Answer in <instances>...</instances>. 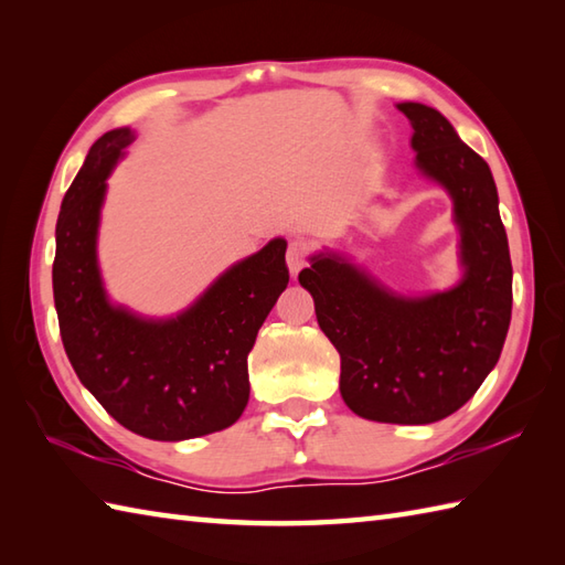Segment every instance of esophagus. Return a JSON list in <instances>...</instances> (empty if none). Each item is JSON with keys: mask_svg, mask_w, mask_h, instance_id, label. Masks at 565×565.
Here are the masks:
<instances>
[{"mask_svg": "<svg viewBox=\"0 0 565 565\" xmlns=\"http://www.w3.org/2000/svg\"><path fill=\"white\" fill-rule=\"evenodd\" d=\"M308 243L306 239H294L289 245V252H286V264H289V271L291 276H296L306 267V259H308Z\"/></svg>", "mask_w": 565, "mask_h": 565, "instance_id": "obj_1", "label": "esophagus"}]
</instances>
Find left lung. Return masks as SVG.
<instances>
[{
    "mask_svg": "<svg viewBox=\"0 0 565 565\" xmlns=\"http://www.w3.org/2000/svg\"><path fill=\"white\" fill-rule=\"evenodd\" d=\"M398 111L413 126L417 172L451 196L461 279L407 296L326 247L298 281L340 352L347 407L374 423L429 425L471 401L495 369L512 316V262L488 162L431 106L403 102Z\"/></svg>",
    "mask_w": 565,
    "mask_h": 565,
    "instance_id": "1",
    "label": "left lung"
}]
</instances>
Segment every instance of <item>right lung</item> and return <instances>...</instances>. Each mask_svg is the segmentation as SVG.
I'll return each mask as SVG.
<instances>
[{
	"label": "right lung",
	"mask_w": 565,
	"mask_h": 565,
	"mask_svg": "<svg viewBox=\"0 0 565 565\" xmlns=\"http://www.w3.org/2000/svg\"><path fill=\"white\" fill-rule=\"evenodd\" d=\"M136 140L104 134L60 206L53 296L72 369L116 423L140 437L182 441L237 423L249 401L247 354L289 284L286 239L235 262L182 313L146 318L104 289L97 239L106 179Z\"/></svg>",
	"instance_id": "obj_1"
}]
</instances>
